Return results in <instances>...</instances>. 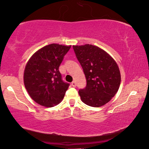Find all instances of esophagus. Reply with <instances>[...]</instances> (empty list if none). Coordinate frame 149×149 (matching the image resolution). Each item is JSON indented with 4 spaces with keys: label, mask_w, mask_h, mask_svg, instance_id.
<instances>
[{
    "label": "esophagus",
    "mask_w": 149,
    "mask_h": 149,
    "mask_svg": "<svg viewBox=\"0 0 149 149\" xmlns=\"http://www.w3.org/2000/svg\"><path fill=\"white\" fill-rule=\"evenodd\" d=\"M71 84H72V86H73V87H75V86H77V83H76V82H75V81H73V82H72Z\"/></svg>",
    "instance_id": "1"
}]
</instances>
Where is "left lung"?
<instances>
[{"mask_svg": "<svg viewBox=\"0 0 149 149\" xmlns=\"http://www.w3.org/2000/svg\"><path fill=\"white\" fill-rule=\"evenodd\" d=\"M72 47L86 80V87L79 91L81 100L91 107L103 106L119 88L121 78L117 64L107 52L96 46Z\"/></svg>", "mask_w": 149, "mask_h": 149, "instance_id": "obj_1", "label": "left lung"}]
</instances>
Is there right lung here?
Returning <instances> with one entry per match:
<instances>
[{
    "label": "right lung",
    "instance_id": "1",
    "mask_svg": "<svg viewBox=\"0 0 149 149\" xmlns=\"http://www.w3.org/2000/svg\"><path fill=\"white\" fill-rule=\"evenodd\" d=\"M71 46L51 44L36 51L26 63L25 88L32 99L46 107L60 103L68 86L62 79L59 66Z\"/></svg>",
    "mask_w": 149,
    "mask_h": 149
}]
</instances>
